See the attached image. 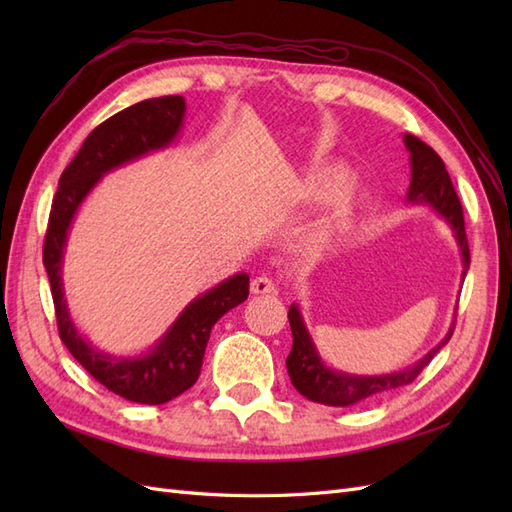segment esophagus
Returning <instances> with one entry per match:
<instances>
[{
  "mask_svg": "<svg viewBox=\"0 0 512 512\" xmlns=\"http://www.w3.org/2000/svg\"><path fill=\"white\" fill-rule=\"evenodd\" d=\"M250 290H252V294H275L277 292L275 282L267 275H260V277H256V280H252Z\"/></svg>",
  "mask_w": 512,
  "mask_h": 512,
  "instance_id": "34e87169",
  "label": "esophagus"
}]
</instances>
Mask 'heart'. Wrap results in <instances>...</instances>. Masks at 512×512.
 Returning a JSON list of instances; mask_svg holds the SVG:
<instances>
[{"label": "heart", "instance_id": "heart-1", "mask_svg": "<svg viewBox=\"0 0 512 512\" xmlns=\"http://www.w3.org/2000/svg\"><path fill=\"white\" fill-rule=\"evenodd\" d=\"M350 183V170L344 166H333L312 173L299 185V192L305 200H316V203L337 200L335 209L312 232V245L320 254L331 252L335 245L342 243L350 235V230L356 222V209H359V203H356V198L352 194H346Z\"/></svg>", "mask_w": 512, "mask_h": 512}]
</instances>
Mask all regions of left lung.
Listing matches in <instances>:
<instances>
[{
	"label": "left lung",
	"mask_w": 512,
	"mask_h": 512,
	"mask_svg": "<svg viewBox=\"0 0 512 512\" xmlns=\"http://www.w3.org/2000/svg\"><path fill=\"white\" fill-rule=\"evenodd\" d=\"M404 143L410 151V164H412V181L408 190V200L416 205L418 203L431 205L448 224H451L461 250V262H463L461 277H466L470 269V247L466 237V224H463V209L459 203V196L453 188V181L448 177V170L438 153L433 151L427 143H423L421 138L404 134ZM288 322L292 329V350L286 359V367H288L292 386L309 401H318V404L339 406V408L363 404V401L382 397L386 393L414 382L416 376L429 365L433 356L440 352V348L448 344V339H451L455 331V320H453L451 329H448L442 342L431 352H427L421 361L404 371H395V374H386V376H350V374H342V371H333L324 365L312 342V337H309L305 329L297 305H290Z\"/></svg>",
	"instance_id": "1"
}]
</instances>
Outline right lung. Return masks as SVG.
<instances>
[{
    "label": "right lung",
    "instance_id": "add662e5",
    "mask_svg": "<svg viewBox=\"0 0 512 512\" xmlns=\"http://www.w3.org/2000/svg\"><path fill=\"white\" fill-rule=\"evenodd\" d=\"M183 115L185 100L181 96H162L123 108L100 123L59 177L42 250L61 342L108 391L147 406L166 404L198 380L213 324L247 299L250 275H232L196 297L149 352L141 356H111L91 346L76 331L64 299L61 262L74 213L94 185L113 168L168 147L181 130Z\"/></svg>",
    "mask_w": 512,
    "mask_h": 512
}]
</instances>
